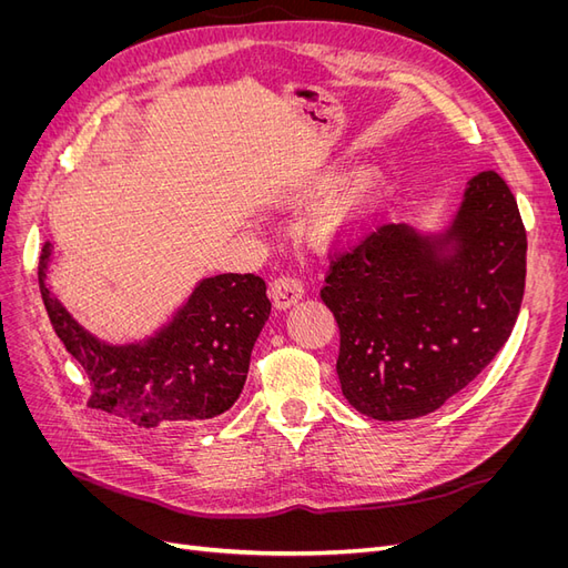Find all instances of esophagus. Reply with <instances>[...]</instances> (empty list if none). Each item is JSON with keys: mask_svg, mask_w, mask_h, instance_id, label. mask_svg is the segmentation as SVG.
Segmentation results:
<instances>
[{"mask_svg": "<svg viewBox=\"0 0 568 568\" xmlns=\"http://www.w3.org/2000/svg\"><path fill=\"white\" fill-rule=\"evenodd\" d=\"M303 294H305L303 284L294 277H288V274H282V277L274 280L270 286V298L277 311H286V307L298 303L303 298Z\"/></svg>", "mask_w": 568, "mask_h": 568, "instance_id": "esophagus-1", "label": "esophagus"}]
</instances>
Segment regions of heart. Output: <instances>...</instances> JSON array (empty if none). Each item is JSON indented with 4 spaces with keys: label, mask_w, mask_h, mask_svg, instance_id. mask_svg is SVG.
I'll list each match as a JSON object with an SVG mask.
<instances>
[{
    "label": "heart",
    "mask_w": 568,
    "mask_h": 568,
    "mask_svg": "<svg viewBox=\"0 0 568 568\" xmlns=\"http://www.w3.org/2000/svg\"><path fill=\"white\" fill-rule=\"evenodd\" d=\"M379 178L372 170H363L353 180L341 184V175L322 173L313 180L294 184L280 194L277 203L282 209H298L317 199V209L307 220V232L317 246L334 248L351 242L367 215Z\"/></svg>",
    "instance_id": "obj_1"
}]
</instances>
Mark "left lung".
Segmentation results:
<instances>
[{"label": "left lung", "mask_w": 568, "mask_h": 568, "mask_svg": "<svg viewBox=\"0 0 568 568\" xmlns=\"http://www.w3.org/2000/svg\"><path fill=\"white\" fill-rule=\"evenodd\" d=\"M324 282L346 400L379 422L424 417L469 386L514 329L526 282L519 205L486 170L469 180L448 227L379 225Z\"/></svg>", "instance_id": "obj_1"}]
</instances>
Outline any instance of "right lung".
<instances>
[{
  "instance_id": "add662e5",
  "label": "right lung",
  "mask_w": 568,
  "mask_h": 568,
  "mask_svg": "<svg viewBox=\"0 0 568 568\" xmlns=\"http://www.w3.org/2000/svg\"><path fill=\"white\" fill-rule=\"evenodd\" d=\"M54 246H42L38 280L57 336L84 369L90 405L153 428L194 424L227 412L244 390L255 338L270 317L267 286L255 274L201 280L161 329L144 341L106 343L65 311L47 277Z\"/></svg>"
}]
</instances>
